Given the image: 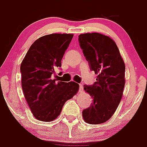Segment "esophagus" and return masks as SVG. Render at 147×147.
<instances>
[{
    "instance_id": "34e87169",
    "label": "esophagus",
    "mask_w": 147,
    "mask_h": 147,
    "mask_svg": "<svg viewBox=\"0 0 147 147\" xmlns=\"http://www.w3.org/2000/svg\"><path fill=\"white\" fill-rule=\"evenodd\" d=\"M79 91L80 92V93H82L83 92V86L82 85H80V90Z\"/></svg>"
}]
</instances>
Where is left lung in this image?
Here are the masks:
<instances>
[{
    "instance_id": "8db88e82",
    "label": "left lung",
    "mask_w": 147,
    "mask_h": 147,
    "mask_svg": "<svg viewBox=\"0 0 147 147\" xmlns=\"http://www.w3.org/2000/svg\"><path fill=\"white\" fill-rule=\"evenodd\" d=\"M78 40L90 68L98 75L93 85H84L93 102L82 111L83 119L90 124H102L112 117L121 102L125 65L115 42L106 35L82 34Z\"/></svg>"
}]
</instances>
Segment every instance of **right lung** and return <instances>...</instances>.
Segmentation results:
<instances>
[{
  "label": "right lung",
  "mask_w": 147,
  "mask_h": 147,
  "mask_svg": "<svg viewBox=\"0 0 147 147\" xmlns=\"http://www.w3.org/2000/svg\"><path fill=\"white\" fill-rule=\"evenodd\" d=\"M74 34H51L37 39L28 49L20 65L23 94L37 120L51 121L62 107L78 92L79 84L52 78Z\"/></svg>",
  "instance_id": "1"
}]
</instances>
